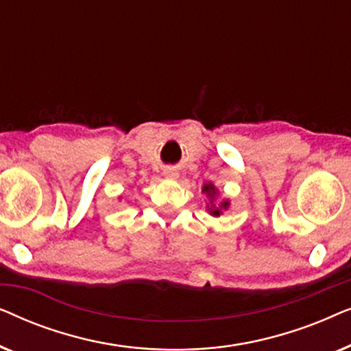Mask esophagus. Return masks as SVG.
<instances>
[{
	"label": "esophagus",
	"instance_id": "esophagus-1",
	"mask_svg": "<svg viewBox=\"0 0 351 351\" xmlns=\"http://www.w3.org/2000/svg\"><path fill=\"white\" fill-rule=\"evenodd\" d=\"M165 174L169 176V177H176L177 176V171L174 169V167H169V169L165 171Z\"/></svg>",
	"mask_w": 351,
	"mask_h": 351
}]
</instances>
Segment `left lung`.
I'll use <instances>...</instances> for the list:
<instances>
[{
	"instance_id": "obj_1",
	"label": "left lung",
	"mask_w": 351,
	"mask_h": 351,
	"mask_svg": "<svg viewBox=\"0 0 351 351\" xmlns=\"http://www.w3.org/2000/svg\"><path fill=\"white\" fill-rule=\"evenodd\" d=\"M203 191H206V193H208V195L210 196V198H214V195H215V189H214V185H213V184L204 185ZM208 208H209V206H208ZM227 208H228V201H223V203H220L219 206L213 204V201H210L209 213L213 214V215H220V213H222V210H223V209H227Z\"/></svg>"
}]
</instances>
